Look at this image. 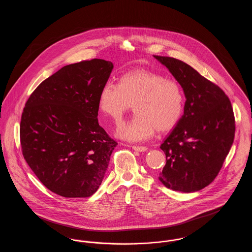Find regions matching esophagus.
<instances>
[{
    "label": "esophagus",
    "instance_id": "34e87169",
    "mask_svg": "<svg viewBox=\"0 0 252 252\" xmlns=\"http://www.w3.org/2000/svg\"><path fill=\"white\" fill-rule=\"evenodd\" d=\"M132 148L136 151H139V152H144L147 150V148L145 146H141V145H132Z\"/></svg>",
    "mask_w": 252,
    "mask_h": 252
}]
</instances>
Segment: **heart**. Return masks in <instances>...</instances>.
Here are the masks:
<instances>
[{
    "mask_svg": "<svg viewBox=\"0 0 252 252\" xmlns=\"http://www.w3.org/2000/svg\"><path fill=\"white\" fill-rule=\"evenodd\" d=\"M132 104L134 117L122 123L116 135L123 140L142 142L152 137L156 129L162 132L173 128L183 114L185 99L178 82L147 70L126 72L118 84L103 85L98 106L112 120H120Z\"/></svg>",
    "mask_w": 252,
    "mask_h": 252,
    "instance_id": "1",
    "label": "heart"
}]
</instances>
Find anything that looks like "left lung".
Here are the masks:
<instances>
[{
  "label": "left lung",
  "mask_w": 252,
  "mask_h": 252,
  "mask_svg": "<svg viewBox=\"0 0 252 252\" xmlns=\"http://www.w3.org/2000/svg\"><path fill=\"white\" fill-rule=\"evenodd\" d=\"M177 79L186 97L184 113L160 145L166 164L158 180L169 189L199 191L212 183L233 143L235 120L228 96L181 60L154 56Z\"/></svg>",
  "instance_id": "left-lung-1"
}]
</instances>
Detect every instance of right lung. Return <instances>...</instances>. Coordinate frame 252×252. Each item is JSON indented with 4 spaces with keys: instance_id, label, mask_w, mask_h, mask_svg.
Segmentation results:
<instances>
[{
    "instance_id": "right-lung-1",
    "label": "right lung",
    "mask_w": 252,
    "mask_h": 252,
    "mask_svg": "<svg viewBox=\"0 0 252 252\" xmlns=\"http://www.w3.org/2000/svg\"><path fill=\"white\" fill-rule=\"evenodd\" d=\"M113 64L94 59L61 68L28 98L20 126L24 159L64 197H89L105 177L117 143L98 124V99Z\"/></svg>"
}]
</instances>
